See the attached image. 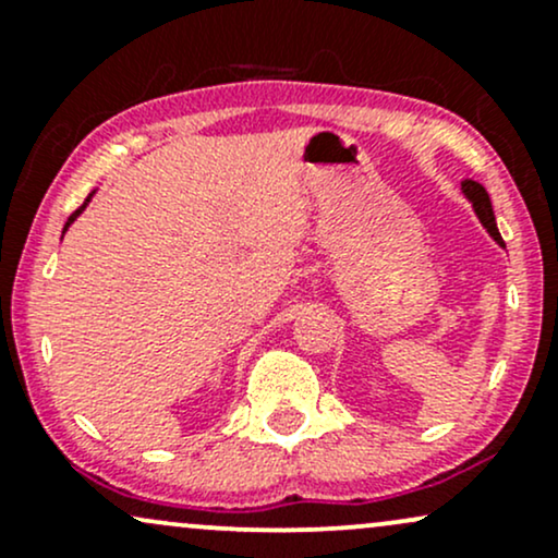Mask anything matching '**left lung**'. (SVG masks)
I'll list each match as a JSON object with an SVG mask.
<instances>
[{"label":"left lung","mask_w":558,"mask_h":558,"mask_svg":"<svg viewBox=\"0 0 558 558\" xmlns=\"http://www.w3.org/2000/svg\"><path fill=\"white\" fill-rule=\"evenodd\" d=\"M462 190H464V195H468V201L473 203L477 219H481V225L486 227V232L496 242H499L501 247H507V245H504L501 234H499V227H496V216H494V208H490V198H488L486 187H483L481 182H475V180H464L462 182Z\"/></svg>","instance_id":"8db88e82"}]
</instances>
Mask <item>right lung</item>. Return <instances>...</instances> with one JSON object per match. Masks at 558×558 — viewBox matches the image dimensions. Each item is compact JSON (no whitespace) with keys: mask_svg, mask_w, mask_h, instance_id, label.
I'll return each mask as SVG.
<instances>
[{"mask_svg":"<svg viewBox=\"0 0 558 558\" xmlns=\"http://www.w3.org/2000/svg\"><path fill=\"white\" fill-rule=\"evenodd\" d=\"M90 195H94V193H90ZM90 195H88V198H85V203H83V206H81V208H77V211H75V214H72V216H70V219H68V225H64V229H68V227H70V225H72V221H75V219H77V216H81V214H83V208H85V206H88V201H90Z\"/></svg>","mask_w":558,"mask_h":558,"instance_id":"1","label":"right lung"}]
</instances>
